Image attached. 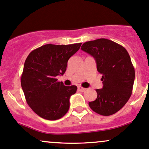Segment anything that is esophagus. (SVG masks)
Here are the masks:
<instances>
[{
	"label": "esophagus",
	"instance_id": "esophagus-1",
	"mask_svg": "<svg viewBox=\"0 0 149 149\" xmlns=\"http://www.w3.org/2000/svg\"><path fill=\"white\" fill-rule=\"evenodd\" d=\"M78 89H79V90L80 91V92H84V91L86 90V89H85V88H84V87H81V86H78Z\"/></svg>",
	"mask_w": 149,
	"mask_h": 149
}]
</instances>
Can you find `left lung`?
Masks as SVG:
<instances>
[{"label": "left lung", "instance_id": "8db88e82", "mask_svg": "<svg viewBox=\"0 0 149 149\" xmlns=\"http://www.w3.org/2000/svg\"><path fill=\"white\" fill-rule=\"evenodd\" d=\"M81 49L94 57L103 81V88L96 89L97 97L89 102V107L103 116L116 113L132 93L135 70L129 53L123 46L105 38L84 42Z\"/></svg>", "mask_w": 149, "mask_h": 149}]
</instances>
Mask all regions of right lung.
<instances>
[{
	"instance_id": "1",
	"label": "right lung",
	"mask_w": 149,
	"mask_h": 149,
	"mask_svg": "<svg viewBox=\"0 0 149 149\" xmlns=\"http://www.w3.org/2000/svg\"><path fill=\"white\" fill-rule=\"evenodd\" d=\"M81 45H45L32 51L25 60L22 89L28 104L43 119H59L68 111L70 97L77 87L65 86L56 77L64 74L68 60Z\"/></svg>"
}]
</instances>
